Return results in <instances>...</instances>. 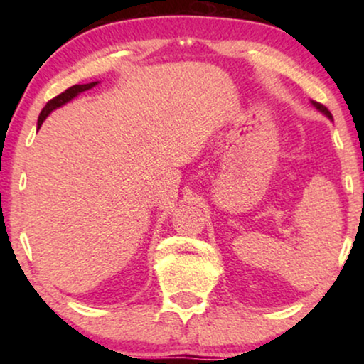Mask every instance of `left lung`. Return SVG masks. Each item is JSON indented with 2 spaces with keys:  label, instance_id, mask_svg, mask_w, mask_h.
Returning a JSON list of instances; mask_svg holds the SVG:
<instances>
[{
  "label": "left lung",
  "instance_id": "8db88e82",
  "mask_svg": "<svg viewBox=\"0 0 364 364\" xmlns=\"http://www.w3.org/2000/svg\"><path fill=\"white\" fill-rule=\"evenodd\" d=\"M311 104H313V106H315V107L318 109V111L323 112V114H325L326 117H330V119H331V112L328 111V109H326L325 106H323V104H320V102H313V101H311Z\"/></svg>",
  "mask_w": 364,
  "mask_h": 364
}]
</instances>
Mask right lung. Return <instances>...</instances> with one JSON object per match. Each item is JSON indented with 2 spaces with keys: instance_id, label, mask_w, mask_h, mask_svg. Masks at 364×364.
Wrapping results in <instances>:
<instances>
[{
  "instance_id": "right-lung-1",
  "label": "right lung",
  "mask_w": 364,
  "mask_h": 364,
  "mask_svg": "<svg viewBox=\"0 0 364 364\" xmlns=\"http://www.w3.org/2000/svg\"><path fill=\"white\" fill-rule=\"evenodd\" d=\"M96 84H97V82H89V84H76V86H71V87H69V89H66V91H64V92L59 94V96L53 97L51 101H48L46 106L43 107L41 114H39V119H38V129L41 127V124L44 122V119H46V117L49 116V112L54 111V109L61 107L63 104L69 102V101H71L73 97H76L77 94H81V92H84V91H87V89L94 87V86H96Z\"/></svg>"
}]
</instances>
